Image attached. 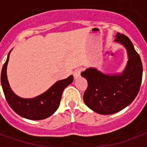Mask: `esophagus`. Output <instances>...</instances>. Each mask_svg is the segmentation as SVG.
Segmentation results:
<instances>
[{"instance_id":"obj_1","label":"esophagus","mask_w":147,"mask_h":147,"mask_svg":"<svg viewBox=\"0 0 147 147\" xmlns=\"http://www.w3.org/2000/svg\"><path fill=\"white\" fill-rule=\"evenodd\" d=\"M81 71H82V69H81V68H77L76 70L74 71L73 76H74V78H75V79H77V78H79V77L80 76Z\"/></svg>"}]
</instances>
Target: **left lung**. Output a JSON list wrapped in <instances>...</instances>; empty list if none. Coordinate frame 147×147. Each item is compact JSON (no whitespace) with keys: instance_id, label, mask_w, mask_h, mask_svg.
Segmentation results:
<instances>
[{"instance_id":"obj_1","label":"left lung","mask_w":147,"mask_h":147,"mask_svg":"<svg viewBox=\"0 0 147 147\" xmlns=\"http://www.w3.org/2000/svg\"><path fill=\"white\" fill-rule=\"evenodd\" d=\"M115 41L126 47L129 57L123 74L107 76L91 67L81 73L87 80V88L83 94L85 104L102 115L116 113L131 104L142 83V61L132 42L123 34L117 33Z\"/></svg>"}]
</instances>
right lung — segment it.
<instances>
[{
  "mask_svg": "<svg viewBox=\"0 0 147 147\" xmlns=\"http://www.w3.org/2000/svg\"><path fill=\"white\" fill-rule=\"evenodd\" d=\"M9 53L7 61L3 65L1 76L3 91L9 106L18 115L29 120H43L50 117L59 107L62 93L65 87L72 83L73 76H70L65 80H59L47 91L36 98L30 99L22 98L12 92L8 84L6 68L9 58Z\"/></svg>",
  "mask_w": 147,
  "mask_h": 147,
  "instance_id": "add662e5",
  "label": "right lung"
}]
</instances>
